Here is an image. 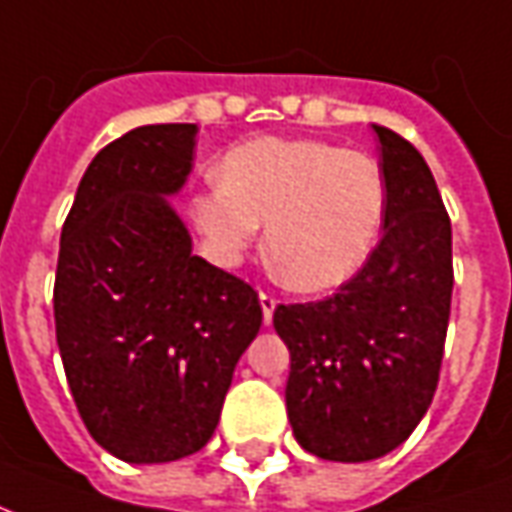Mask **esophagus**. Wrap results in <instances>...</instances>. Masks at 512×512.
I'll use <instances>...</instances> for the list:
<instances>
[{
	"mask_svg": "<svg viewBox=\"0 0 512 512\" xmlns=\"http://www.w3.org/2000/svg\"><path fill=\"white\" fill-rule=\"evenodd\" d=\"M260 307H263V323H271L274 318V310H277V299L271 293H260Z\"/></svg>",
	"mask_w": 512,
	"mask_h": 512,
	"instance_id": "34e87169",
	"label": "esophagus"
}]
</instances>
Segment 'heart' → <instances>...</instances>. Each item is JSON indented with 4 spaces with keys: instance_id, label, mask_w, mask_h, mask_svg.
<instances>
[{
    "instance_id": "obj_1",
    "label": "heart",
    "mask_w": 512,
    "mask_h": 512,
    "mask_svg": "<svg viewBox=\"0 0 512 512\" xmlns=\"http://www.w3.org/2000/svg\"><path fill=\"white\" fill-rule=\"evenodd\" d=\"M386 205V175L373 156L323 139L260 136L224 153L219 183L191 197L189 219L219 266H238L266 222L274 274L315 293L362 271Z\"/></svg>"
}]
</instances>
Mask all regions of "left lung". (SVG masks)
<instances>
[{"label":"left lung","instance_id":"1","mask_svg":"<svg viewBox=\"0 0 512 512\" xmlns=\"http://www.w3.org/2000/svg\"><path fill=\"white\" fill-rule=\"evenodd\" d=\"M384 235L362 271L323 301L279 304L290 351L293 436L323 461H376L425 417L452 301V227L419 150L384 126Z\"/></svg>","mask_w":512,"mask_h":512}]
</instances>
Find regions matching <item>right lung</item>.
Returning a JSON list of instances; mask_svg holds the SVG:
<instances>
[{
	"label": "right lung",
	"instance_id": "add662e5",
	"mask_svg": "<svg viewBox=\"0 0 512 512\" xmlns=\"http://www.w3.org/2000/svg\"><path fill=\"white\" fill-rule=\"evenodd\" d=\"M194 145V123L128 131L90 161L62 224V365L90 436L126 463L178 461L208 444L263 323L255 290L191 255L167 200L189 178Z\"/></svg>",
	"mask_w": 512,
	"mask_h": 512
}]
</instances>
